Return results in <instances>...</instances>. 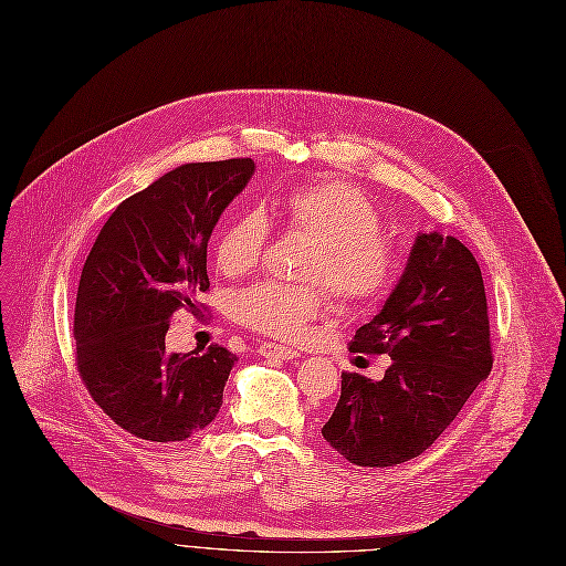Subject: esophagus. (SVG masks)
Masks as SVG:
<instances>
[{
	"mask_svg": "<svg viewBox=\"0 0 566 566\" xmlns=\"http://www.w3.org/2000/svg\"><path fill=\"white\" fill-rule=\"evenodd\" d=\"M258 355H260V357H266V359H269V357H274V359H297V357H300L297 349L279 345V343H260Z\"/></svg>",
	"mask_w": 566,
	"mask_h": 566,
	"instance_id": "obj_1",
	"label": "esophagus"
}]
</instances>
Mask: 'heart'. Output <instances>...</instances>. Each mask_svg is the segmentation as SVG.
I'll list each match as a JSON object with an SVG mask.
<instances>
[{"label": "heart", "mask_w": 566, "mask_h": 566, "mask_svg": "<svg viewBox=\"0 0 566 566\" xmlns=\"http://www.w3.org/2000/svg\"><path fill=\"white\" fill-rule=\"evenodd\" d=\"M281 221L287 230L311 239L302 279L325 281L345 306H368L391 292L398 279V255L382 237V221L375 205L338 179L294 186L279 200ZM269 241V221L260 211H244L232 219L217 244V264L230 279L258 266ZM325 292L317 283L285 285L264 281L234 294L232 315L241 325L300 340L311 322L325 313Z\"/></svg>", "instance_id": "b5f03b06"}]
</instances>
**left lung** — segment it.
Returning <instances> with one entry per match:
<instances>
[{
  "instance_id": "8db88e82",
  "label": "left lung",
  "mask_w": 566,
  "mask_h": 566,
  "mask_svg": "<svg viewBox=\"0 0 566 566\" xmlns=\"http://www.w3.org/2000/svg\"><path fill=\"white\" fill-rule=\"evenodd\" d=\"M349 353L391 357L382 380L343 373L325 440L361 468L417 459L489 378L491 332L481 269L465 244L419 232L408 264Z\"/></svg>"
}]
</instances>
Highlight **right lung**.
I'll return each instance as SVG.
<instances>
[{"label": "right lung", "instance_id": "1", "mask_svg": "<svg viewBox=\"0 0 566 566\" xmlns=\"http://www.w3.org/2000/svg\"><path fill=\"white\" fill-rule=\"evenodd\" d=\"M255 172L251 158L184 164L105 221L75 300L80 375L101 410L149 442H179L217 419L237 361L226 347L168 353L179 306L209 287L207 244Z\"/></svg>", "mask_w": 566, "mask_h": 566}]
</instances>
